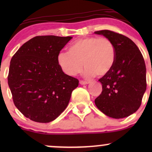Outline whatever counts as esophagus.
<instances>
[{"label": "esophagus", "mask_w": 152, "mask_h": 152, "mask_svg": "<svg viewBox=\"0 0 152 152\" xmlns=\"http://www.w3.org/2000/svg\"><path fill=\"white\" fill-rule=\"evenodd\" d=\"M79 83L81 85H86V84H88V83H89V82L85 81H80Z\"/></svg>", "instance_id": "1"}]
</instances>
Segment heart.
<instances>
[{
	"instance_id": "heart-1",
	"label": "heart",
	"mask_w": 152,
	"mask_h": 152,
	"mask_svg": "<svg viewBox=\"0 0 152 152\" xmlns=\"http://www.w3.org/2000/svg\"><path fill=\"white\" fill-rule=\"evenodd\" d=\"M116 61V48L111 40L106 38L91 36L78 39L71 43L68 52H60L57 62L64 74L76 76L83 65L84 76L93 77L107 74Z\"/></svg>"
}]
</instances>
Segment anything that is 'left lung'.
Returning a JSON list of instances; mask_svg holds the SVG:
<instances>
[{
  "label": "left lung",
  "mask_w": 152,
  "mask_h": 152,
  "mask_svg": "<svg viewBox=\"0 0 152 152\" xmlns=\"http://www.w3.org/2000/svg\"><path fill=\"white\" fill-rule=\"evenodd\" d=\"M94 34L111 40L116 48L112 69L99 80L102 84V92L95 99V104L109 117H127L140 107L146 89L143 56L137 45L124 35L109 30Z\"/></svg>",
  "instance_id": "obj_1"
}]
</instances>
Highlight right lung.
I'll return each mask as SVG.
<instances>
[{"label": "right lung", "instance_id": "right-lung-1", "mask_svg": "<svg viewBox=\"0 0 152 152\" xmlns=\"http://www.w3.org/2000/svg\"><path fill=\"white\" fill-rule=\"evenodd\" d=\"M71 36H36L12 57L8 76L15 106L26 118L53 121L67 107L78 80L63 72L57 62Z\"/></svg>", "mask_w": 152, "mask_h": 152}]
</instances>
